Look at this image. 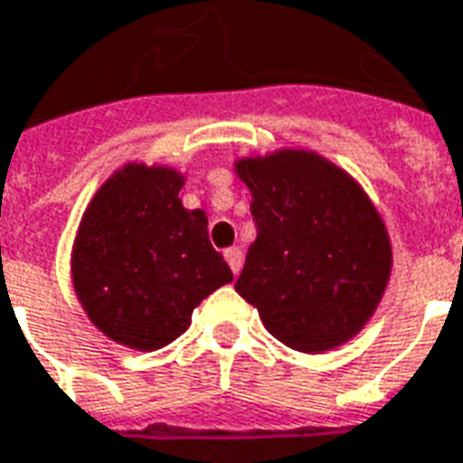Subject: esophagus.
Masks as SVG:
<instances>
[{
	"mask_svg": "<svg viewBox=\"0 0 463 463\" xmlns=\"http://www.w3.org/2000/svg\"><path fill=\"white\" fill-rule=\"evenodd\" d=\"M223 257H225V262H228V267L232 269V274H238L240 267H242V252H240L238 247H231V250H225Z\"/></svg>",
	"mask_w": 463,
	"mask_h": 463,
	"instance_id": "34e87169",
	"label": "esophagus"
}]
</instances>
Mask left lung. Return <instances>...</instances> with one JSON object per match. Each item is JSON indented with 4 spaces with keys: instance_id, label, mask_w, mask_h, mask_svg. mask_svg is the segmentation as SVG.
Here are the masks:
<instances>
[{
    "instance_id": "left-lung-1",
    "label": "left lung",
    "mask_w": 463,
    "mask_h": 463,
    "mask_svg": "<svg viewBox=\"0 0 463 463\" xmlns=\"http://www.w3.org/2000/svg\"><path fill=\"white\" fill-rule=\"evenodd\" d=\"M252 194L257 240L235 291L287 347L323 354L357 337L393 269L388 228L354 176L316 150L232 162Z\"/></svg>"
}]
</instances>
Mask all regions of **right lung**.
I'll return each instance as SVG.
<instances>
[{
  "label": "right lung",
  "mask_w": 463,
  "mask_h": 463,
  "mask_svg": "<svg viewBox=\"0 0 463 463\" xmlns=\"http://www.w3.org/2000/svg\"><path fill=\"white\" fill-rule=\"evenodd\" d=\"M184 184L176 167L126 162L91 196L75 232L70 279L84 316L136 352L175 342L194 308L232 281L206 213L182 206Z\"/></svg>",
  "instance_id": "obj_1"
}]
</instances>
